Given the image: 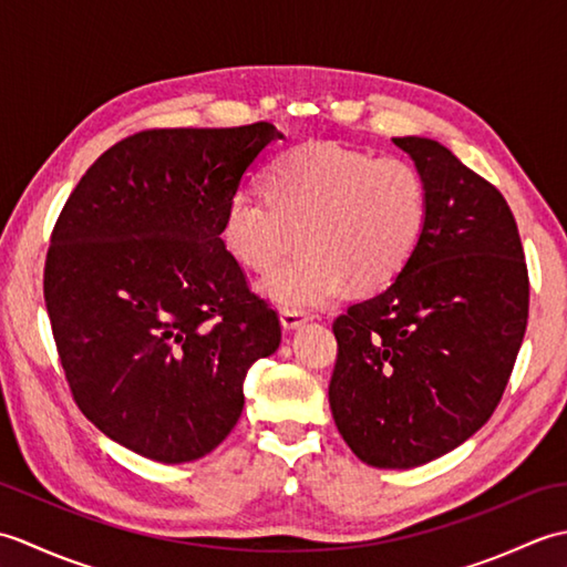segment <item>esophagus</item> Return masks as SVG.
<instances>
[{
  "instance_id": "esophagus-1",
  "label": "esophagus",
  "mask_w": 567,
  "mask_h": 567,
  "mask_svg": "<svg viewBox=\"0 0 567 567\" xmlns=\"http://www.w3.org/2000/svg\"><path fill=\"white\" fill-rule=\"evenodd\" d=\"M311 317L307 315V311H295V309H282L280 311V321H282V329L292 331V329H299L302 323H307Z\"/></svg>"
}]
</instances>
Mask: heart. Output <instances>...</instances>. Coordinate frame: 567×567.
I'll list each match as a JSON object with an SVG mask.
<instances>
[{
  "mask_svg": "<svg viewBox=\"0 0 567 567\" xmlns=\"http://www.w3.org/2000/svg\"><path fill=\"white\" fill-rule=\"evenodd\" d=\"M265 189L240 187L226 202L221 238L248 270H270L302 238L297 256L262 277L277 307L309 311L331 305L346 285L358 292L402 275L426 231V183L394 155L341 143H302L277 155Z\"/></svg>",
  "mask_w": 567,
  "mask_h": 567,
  "instance_id": "b5f03b06",
  "label": "heart"
}]
</instances>
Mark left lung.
Listing matches in <instances>:
<instances>
[{"label":"left lung","instance_id":"1","mask_svg":"<svg viewBox=\"0 0 567 567\" xmlns=\"http://www.w3.org/2000/svg\"><path fill=\"white\" fill-rule=\"evenodd\" d=\"M426 183L429 219L402 275L333 321L329 404L372 467H416L487 424L519 353L528 272L502 192L439 141L392 138Z\"/></svg>","mask_w":567,"mask_h":567}]
</instances>
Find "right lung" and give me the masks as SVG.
I'll return each mask as SVG.
<instances>
[{"mask_svg":"<svg viewBox=\"0 0 567 567\" xmlns=\"http://www.w3.org/2000/svg\"><path fill=\"white\" fill-rule=\"evenodd\" d=\"M268 122L151 128L82 175L45 256L43 297L80 412L158 463L212 453L244 412L248 368L280 346L277 311L221 240L228 197Z\"/></svg>","mask_w":567,"mask_h":567,"instance_id":"obj_1","label":"right lung"}]
</instances>
